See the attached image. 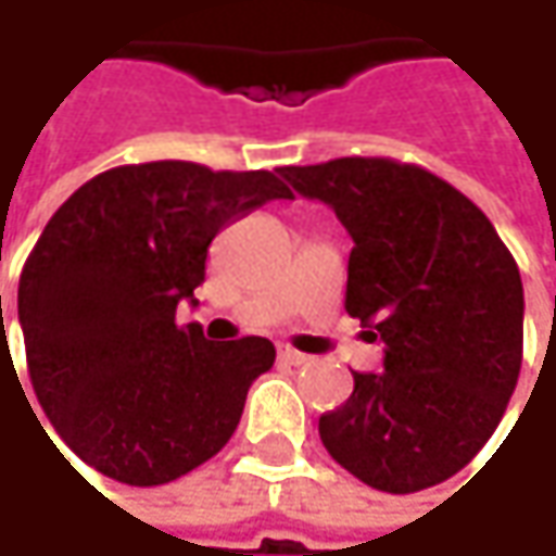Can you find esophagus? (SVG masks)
<instances>
[{"label":"esophagus","mask_w":556,"mask_h":556,"mask_svg":"<svg viewBox=\"0 0 556 556\" xmlns=\"http://www.w3.org/2000/svg\"><path fill=\"white\" fill-rule=\"evenodd\" d=\"M278 361H281V364H291V367H300V364L309 361V354H300V351L285 344V348H278Z\"/></svg>","instance_id":"1"}]
</instances>
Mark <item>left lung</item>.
Segmentation results:
<instances>
[{
    "mask_svg": "<svg viewBox=\"0 0 556 556\" xmlns=\"http://www.w3.org/2000/svg\"><path fill=\"white\" fill-rule=\"evenodd\" d=\"M354 240L344 309L382 341V370L319 417L341 468L386 494L462 471L491 440L522 367V278L488 215L389 157L278 167Z\"/></svg>",
    "mask_w": 556,
    "mask_h": 556,
    "instance_id": "left-lung-1",
    "label": "left lung"
}]
</instances>
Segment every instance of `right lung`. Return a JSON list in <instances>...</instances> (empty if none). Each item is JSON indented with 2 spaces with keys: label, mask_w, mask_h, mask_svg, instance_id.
<instances>
[{
  "label": "right lung",
  "mask_w": 556,
  "mask_h": 556,
  "mask_svg": "<svg viewBox=\"0 0 556 556\" xmlns=\"http://www.w3.org/2000/svg\"><path fill=\"white\" fill-rule=\"evenodd\" d=\"M291 189L268 170L189 161L113 167L43 227L18 281L27 374L65 446L100 475L154 488L218 456L268 338L208 341L179 326L218 230Z\"/></svg>",
  "instance_id": "obj_1"
}]
</instances>
